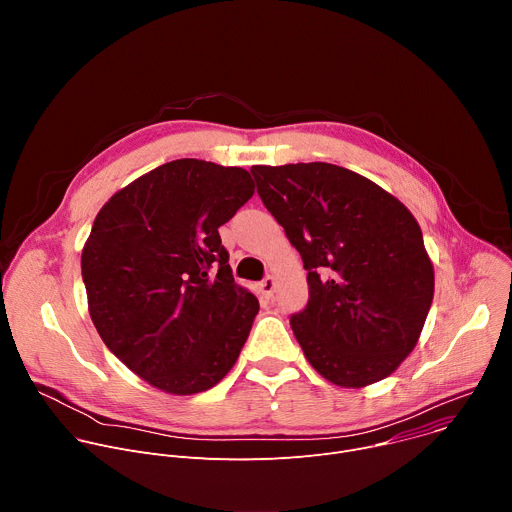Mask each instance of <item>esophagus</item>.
I'll return each mask as SVG.
<instances>
[{"mask_svg":"<svg viewBox=\"0 0 512 512\" xmlns=\"http://www.w3.org/2000/svg\"><path fill=\"white\" fill-rule=\"evenodd\" d=\"M259 289H261V294H263L265 298H271L273 291H275V277H273V275H267V277L259 283Z\"/></svg>","mask_w":512,"mask_h":512,"instance_id":"34e87169","label":"esophagus"}]
</instances>
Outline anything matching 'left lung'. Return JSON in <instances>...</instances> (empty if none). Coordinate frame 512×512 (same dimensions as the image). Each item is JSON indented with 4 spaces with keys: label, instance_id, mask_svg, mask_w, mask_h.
<instances>
[{
    "label": "left lung",
    "instance_id": "1",
    "mask_svg": "<svg viewBox=\"0 0 512 512\" xmlns=\"http://www.w3.org/2000/svg\"><path fill=\"white\" fill-rule=\"evenodd\" d=\"M251 174L308 271V306L289 320L308 362L352 389L395 373L433 300V265L415 216L334 164L253 166Z\"/></svg>",
    "mask_w": 512,
    "mask_h": 512
}]
</instances>
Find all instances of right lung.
<instances>
[{"mask_svg": "<svg viewBox=\"0 0 512 512\" xmlns=\"http://www.w3.org/2000/svg\"><path fill=\"white\" fill-rule=\"evenodd\" d=\"M247 170L174 160L99 210L81 269L105 346L152 387L194 395L239 358L259 312L235 283L218 227L253 196Z\"/></svg>", "mask_w": 512, "mask_h": 512, "instance_id": "1", "label": "right lung"}]
</instances>
